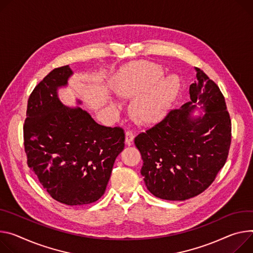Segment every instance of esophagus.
<instances>
[{
    "label": "esophagus",
    "mask_w": 253,
    "mask_h": 253,
    "mask_svg": "<svg viewBox=\"0 0 253 253\" xmlns=\"http://www.w3.org/2000/svg\"><path fill=\"white\" fill-rule=\"evenodd\" d=\"M133 139H134V134H133V132L127 131V132L125 133V143H126L127 145H131L132 142H133Z\"/></svg>",
    "instance_id": "1"
}]
</instances>
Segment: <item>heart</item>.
Returning <instances> with one entry per match:
<instances>
[{"label":"heart","mask_w":253,"mask_h":253,"mask_svg":"<svg viewBox=\"0 0 253 253\" xmlns=\"http://www.w3.org/2000/svg\"><path fill=\"white\" fill-rule=\"evenodd\" d=\"M163 68L150 62H132L123 66L112 80V86L120 96L135 99L132 112L144 124L162 120L177 96L179 80L176 76L163 77ZM111 109L116 105L110 103Z\"/></svg>","instance_id":"obj_1"}]
</instances>
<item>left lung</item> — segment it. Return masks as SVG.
Listing matches in <instances>:
<instances>
[{"instance_id": "left-lung-1", "label": "left lung", "mask_w": 253, "mask_h": 253, "mask_svg": "<svg viewBox=\"0 0 253 253\" xmlns=\"http://www.w3.org/2000/svg\"><path fill=\"white\" fill-rule=\"evenodd\" d=\"M190 85L191 101L153 128L136 136L147 190L169 201H185L208 188L224 167L231 121L219 86L200 68ZM196 109H202L195 113Z\"/></svg>"}]
</instances>
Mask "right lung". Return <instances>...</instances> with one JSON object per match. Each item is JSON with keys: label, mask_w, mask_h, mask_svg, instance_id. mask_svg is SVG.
<instances>
[{"label": "right lung", "mask_w": 253, "mask_h": 253, "mask_svg": "<svg viewBox=\"0 0 253 253\" xmlns=\"http://www.w3.org/2000/svg\"><path fill=\"white\" fill-rule=\"evenodd\" d=\"M73 75L70 66H61L35 86L27 105L24 146L28 167L47 193L62 204L80 206L104 195L125 135L121 128L98 124L80 106L61 102L58 90Z\"/></svg>", "instance_id": "right-lung-1"}]
</instances>
